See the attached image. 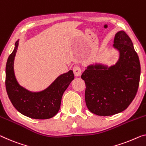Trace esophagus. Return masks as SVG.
Returning a JSON list of instances; mask_svg holds the SVG:
<instances>
[{"instance_id":"34e87169","label":"esophagus","mask_w":146,"mask_h":146,"mask_svg":"<svg viewBox=\"0 0 146 146\" xmlns=\"http://www.w3.org/2000/svg\"><path fill=\"white\" fill-rule=\"evenodd\" d=\"M73 71L74 73L76 76H80L81 74H82V68H80V66H74L73 68Z\"/></svg>"}]
</instances>
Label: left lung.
<instances>
[{
	"label": "left lung",
	"instance_id": "obj_1",
	"mask_svg": "<svg viewBox=\"0 0 146 146\" xmlns=\"http://www.w3.org/2000/svg\"><path fill=\"white\" fill-rule=\"evenodd\" d=\"M113 46L119 52L115 64H91L81 78L86 86L87 108L94 114L109 116L127 109L135 97L140 77V64L133 44L123 31L116 33Z\"/></svg>",
	"mask_w": 146,
	"mask_h": 146
}]
</instances>
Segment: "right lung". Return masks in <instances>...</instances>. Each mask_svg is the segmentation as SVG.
Segmentation results:
<instances>
[{"label":"right lung","mask_w":146,"mask_h":146,"mask_svg":"<svg viewBox=\"0 0 146 146\" xmlns=\"http://www.w3.org/2000/svg\"><path fill=\"white\" fill-rule=\"evenodd\" d=\"M14 50L6 62V89L13 106L23 115L36 119H46L55 116L59 111L64 92L74 79L72 70L59 76L48 88L40 92H31L20 86L15 78L13 61L18 47Z\"/></svg>","instance_id":"obj_1"}]
</instances>
